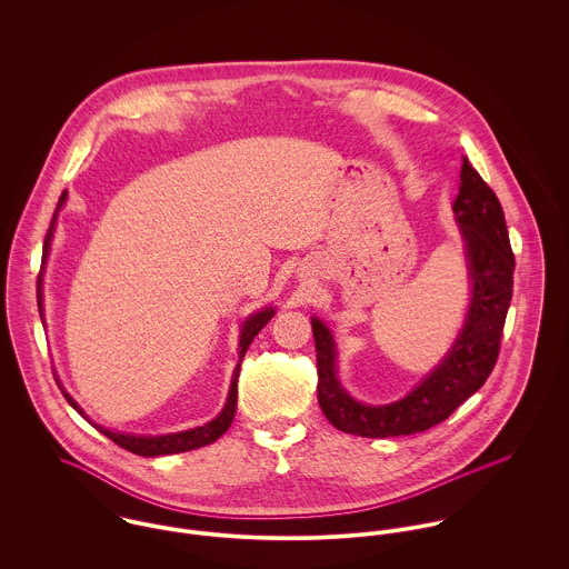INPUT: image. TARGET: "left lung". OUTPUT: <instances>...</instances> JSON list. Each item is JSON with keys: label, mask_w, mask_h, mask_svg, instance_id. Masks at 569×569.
<instances>
[{"label": "left lung", "mask_w": 569, "mask_h": 569, "mask_svg": "<svg viewBox=\"0 0 569 569\" xmlns=\"http://www.w3.org/2000/svg\"><path fill=\"white\" fill-rule=\"evenodd\" d=\"M453 214L465 241L471 305L451 350L401 401L388 406L355 401L337 379V348L330 330L311 318L318 352V401L332 427L363 438L420 433L449 418L487 383L512 298L515 253L501 203L467 158Z\"/></svg>", "instance_id": "obj_1"}]
</instances>
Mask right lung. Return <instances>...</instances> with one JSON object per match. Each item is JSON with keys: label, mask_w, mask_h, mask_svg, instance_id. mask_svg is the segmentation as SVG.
I'll use <instances>...</instances> for the list:
<instances>
[{"label": "right lung", "mask_w": 569, "mask_h": 569, "mask_svg": "<svg viewBox=\"0 0 569 569\" xmlns=\"http://www.w3.org/2000/svg\"><path fill=\"white\" fill-rule=\"evenodd\" d=\"M66 194H61L59 199V206H57V212L59 208L66 203ZM57 212L50 221V230L46 234V244H43V264H46V258H48V251H50V241H52V234H54V223H57ZM43 269V267H41ZM41 273H39V280H37V302H39V313H41V305H43V293H41ZM273 309H262L253 316H249L244 320L243 330H241V341H239V363H237V370H234V377H232V386H230V395H228V403L221 409V413L206 422L203 427H194V429H188V431H179V433H163V436H133V433H122V431H111V429H104L100 425H93L84 411H82L79 403L63 390V397L68 399V403L74 407L79 413H82L96 429H100V433H104L109 440H113L118 447L136 453V456H144V458H156V456H168V453H183V451H192V449H199V447H206V445H212L217 438H221L228 427L232 425L234 420V413H237V399H239V372H241V361H243L244 352L249 348V343L253 341V337L262 330V326L267 325L271 318H273Z\"/></svg>", "instance_id": "1"}]
</instances>
